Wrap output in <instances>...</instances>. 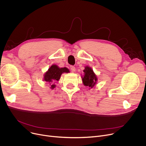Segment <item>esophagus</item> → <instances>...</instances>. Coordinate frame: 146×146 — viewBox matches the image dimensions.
Wrapping results in <instances>:
<instances>
[{"instance_id": "34e87169", "label": "esophagus", "mask_w": 146, "mask_h": 146, "mask_svg": "<svg viewBox=\"0 0 146 146\" xmlns=\"http://www.w3.org/2000/svg\"><path fill=\"white\" fill-rule=\"evenodd\" d=\"M70 69H71V71L72 72H74L76 71V68L73 66H70Z\"/></svg>"}]
</instances>
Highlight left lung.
Returning a JSON list of instances; mask_svg holds the SVG:
<instances>
[{"mask_svg": "<svg viewBox=\"0 0 146 146\" xmlns=\"http://www.w3.org/2000/svg\"><path fill=\"white\" fill-rule=\"evenodd\" d=\"M84 72V76H81L83 84L90 88H93L98 80V78L91 68L86 66Z\"/></svg>", "mask_w": 146, "mask_h": 146, "instance_id": "8db88e82", "label": "left lung"}]
</instances>
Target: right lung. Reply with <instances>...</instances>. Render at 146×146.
Listing matches in <instances>:
<instances>
[{
  "instance_id": "obj_1",
  "label": "right lung",
  "mask_w": 146,
  "mask_h": 146,
  "mask_svg": "<svg viewBox=\"0 0 146 146\" xmlns=\"http://www.w3.org/2000/svg\"><path fill=\"white\" fill-rule=\"evenodd\" d=\"M69 72V70L66 68H60L56 65H52L45 73L44 75V80L49 82L50 84H51L50 88L54 89L56 86L52 83L55 81H59L62 73Z\"/></svg>"
}]
</instances>
